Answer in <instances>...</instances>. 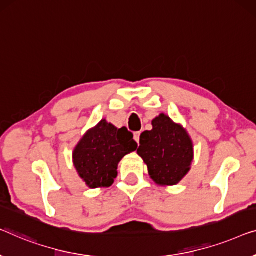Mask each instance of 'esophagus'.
I'll return each instance as SVG.
<instances>
[{
	"instance_id": "1",
	"label": "esophagus",
	"mask_w": 256,
	"mask_h": 256,
	"mask_svg": "<svg viewBox=\"0 0 256 256\" xmlns=\"http://www.w3.org/2000/svg\"><path fill=\"white\" fill-rule=\"evenodd\" d=\"M140 132H135V134H134V138H135V140H136L137 143H140Z\"/></svg>"
}]
</instances>
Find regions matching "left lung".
Wrapping results in <instances>:
<instances>
[{
	"label": "left lung",
	"mask_w": 256,
	"mask_h": 256,
	"mask_svg": "<svg viewBox=\"0 0 256 256\" xmlns=\"http://www.w3.org/2000/svg\"><path fill=\"white\" fill-rule=\"evenodd\" d=\"M152 129L140 134L137 154L158 186L178 184L190 172L194 146L186 129L160 113L152 120Z\"/></svg>",
	"instance_id": "1"
}]
</instances>
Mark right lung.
Segmentation results:
<instances>
[{
	"mask_svg": "<svg viewBox=\"0 0 256 256\" xmlns=\"http://www.w3.org/2000/svg\"><path fill=\"white\" fill-rule=\"evenodd\" d=\"M136 149L137 143L127 128H116L104 119L88 129L77 143L72 162L88 188H107L118 176L121 159Z\"/></svg>",
	"mask_w": 256,
	"mask_h": 256,
	"instance_id": "1",
	"label": "right lung"
}]
</instances>
